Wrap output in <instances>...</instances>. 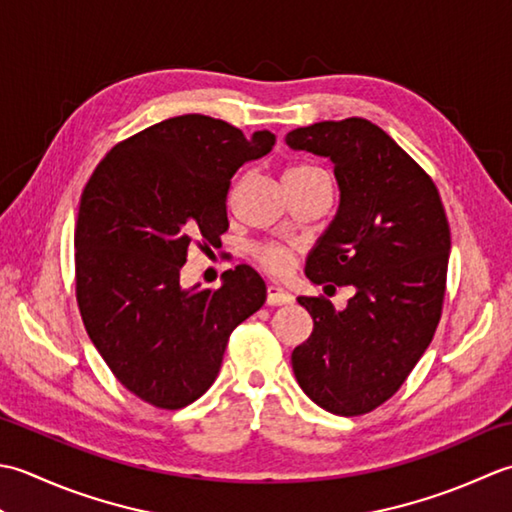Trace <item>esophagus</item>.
I'll return each mask as SVG.
<instances>
[{"label": "esophagus", "mask_w": 512, "mask_h": 512, "mask_svg": "<svg viewBox=\"0 0 512 512\" xmlns=\"http://www.w3.org/2000/svg\"><path fill=\"white\" fill-rule=\"evenodd\" d=\"M294 302V296L287 294V291H283L276 285H269L267 287V305L269 307H280V305H291Z\"/></svg>", "instance_id": "esophagus-1"}]
</instances>
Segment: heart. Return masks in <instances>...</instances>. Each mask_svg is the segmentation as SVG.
<instances>
[{"label": "heart", "instance_id": "heart-1", "mask_svg": "<svg viewBox=\"0 0 512 512\" xmlns=\"http://www.w3.org/2000/svg\"><path fill=\"white\" fill-rule=\"evenodd\" d=\"M327 179L325 172L316 165H294L285 172V183L289 181H316ZM258 263L276 276H283L294 265V247L289 245H263L256 249Z\"/></svg>", "mask_w": 512, "mask_h": 512}]
</instances>
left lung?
Segmentation results:
<instances>
[{"label": "left lung", "mask_w": 512, "mask_h": 512, "mask_svg": "<svg viewBox=\"0 0 512 512\" xmlns=\"http://www.w3.org/2000/svg\"><path fill=\"white\" fill-rule=\"evenodd\" d=\"M285 141L329 159L340 190L305 274L314 285L356 291L344 309L322 296L298 298L314 331L291 353V367L325 411L369 413L402 387L440 322L451 252L442 198L431 176L367 119L320 121Z\"/></svg>", "instance_id": "obj_1"}]
</instances>
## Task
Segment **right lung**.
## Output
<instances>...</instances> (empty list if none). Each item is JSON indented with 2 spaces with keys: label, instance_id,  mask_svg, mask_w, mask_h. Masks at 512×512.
Listing matches in <instances>:
<instances>
[{
  "label": "right lung",
  "instance_id": "obj_1",
  "mask_svg": "<svg viewBox=\"0 0 512 512\" xmlns=\"http://www.w3.org/2000/svg\"><path fill=\"white\" fill-rule=\"evenodd\" d=\"M203 114L154 123L114 145L83 187L75 229L77 302L88 336L125 389L183 409L212 387L229 333L263 307L252 267L218 289L181 287L194 238L227 232L229 181L274 148Z\"/></svg>",
  "mask_w": 512,
  "mask_h": 512
}]
</instances>
